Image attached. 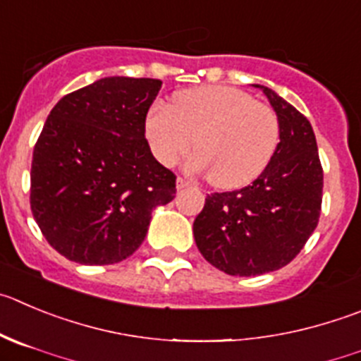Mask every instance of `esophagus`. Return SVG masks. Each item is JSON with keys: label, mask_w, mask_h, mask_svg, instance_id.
<instances>
[{"label": "esophagus", "mask_w": 361, "mask_h": 361, "mask_svg": "<svg viewBox=\"0 0 361 361\" xmlns=\"http://www.w3.org/2000/svg\"><path fill=\"white\" fill-rule=\"evenodd\" d=\"M188 185H190V181L185 180V178H178V180H176V188H178V190H181V188H187Z\"/></svg>", "instance_id": "obj_1"}]
</instances>
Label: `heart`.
<instances>
[{
    "label": "heart",
    "instance_id": "1",
    "mask_svg": "<svg viewBox=\"0 0 361 361\" xmlns=\"http://www.w3.org/2000/svg\"><path fill=\"white\" fill-rule=\"evenodd\" d=\"M151 153L165 167L176 165L196 142L190 169L210 173L219 188H240L257 180L279 142L274 110L226 85L180 90L171 106L153 103L144 119Z\"/></svg>",
    "mask_w": 361,
    "mask_h": 361
}]
</instances>
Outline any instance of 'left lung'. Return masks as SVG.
I'll return each instance as SVG.
<instances>
[{"instance_id":"left-lung-1","label":"left lung","mask_w":361,"mask_h":361,"mask_svg":"<svg viewBox=\"0 0 361 361\" xmlns=\"http://www.w3.org/2000/svg\"><path fill=\"white\" fill-rule=\"evenodd\" d=\"M255 87L279 121L274 157L247 187L207 196L194 221L204 260L230 276H258L290 264L321 215L322 167L312 124L272 89Z\"/></svg>"}]
</instances>
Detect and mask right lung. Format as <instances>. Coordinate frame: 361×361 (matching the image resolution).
<instances>
[{
  "label": "right lung",
  "instance_id": "obj_1",
  "mask_svg": "<svg viewBox=\"0 0 361 361\" xmlns=\"http://www.w3.org/2000/svg\"><path fill=\"white\" fill-rule=\"evenodd\" d=\"M160 80L109 76L63 96L33 149L30 204L53 249L82 265H112L146 238L151 212L176 194L153 157L144 119Z\"/></svg>",
  "mask_w": 361,
  "mask_h": 361
}]
</instances>
